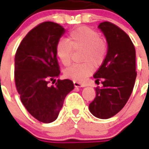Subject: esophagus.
Here are the masks:
<instances>
[{
    "mask_svg": "<svg viewBox=\"0 0 149 149\" xmlns=\"http://www.w3.org/2000/svg\"><path fill=\"white\" fill-rule=\"evenodd\" d=\"M73 84H74L75 87H78V88H81V87H85V85H83V84H81V83H79V82L74 81V82H73Z\"/></svg>",
    "mask_w": 149,
    "mask_h": 149,
    "instance_id": "esophagus-1",
    "label": "esophagus"
}]
</instances>
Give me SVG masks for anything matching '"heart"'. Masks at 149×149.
Returning a JSON list of instances; mask_svg holds the SVG:
<instances>
[{
    "label": "heart",
    "mask_w": 149,
    "mask_h": 149,
    "mask_svg": "<svg viewBox=\"0 0 149 149\" xmlns=\"http://www.w3.org/2000/svg\"><path fill=\"white\" fill-rule=\"evenodd\" d=\"M84 50L82 60L85 63L72 64L64 70L65 77L75 81H85L93 72V65L98 67L103 63L107 52L106 42L96 31L81 26L70 32L66 41L60 40L56 47V53L60 62L67 66L71 63L72 51Z\"/></svg>",
    "instance_id": "obj_1"
}]
</instances>
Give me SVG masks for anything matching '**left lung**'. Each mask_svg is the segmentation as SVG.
Segmentation results:
<instances>
[{
    "instance_id": "left-lung-1",
    "label": "left lung",
    "mask_w": 149,
    "mask_h": 149,
    "mask_svg": "<svg viewBox=\"0 0 149 149\" xmlns=\"http://www.w3.org/2000/svg\"><path fill=\"white\" fill-rule=\"evenodd\" d=\"M98 28L107 38V54L99 69L93 75L97 84L102 80V87H97L96 97L89 104L93 115L107 119L118 113L132 93L136 78V49L129 36L109 22Z\"/></svg>"
}]
</instances>
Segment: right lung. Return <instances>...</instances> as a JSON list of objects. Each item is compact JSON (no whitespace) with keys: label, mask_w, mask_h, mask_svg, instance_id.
Returning a JSON list of instances; mask_svg holds the SVG:
<instances>
[{"label":"right lung","mask_w":149,"mask_h":149,"mask_svg":"<svg viewBox=\"0 0 149 149\" xmlns=\"http://www.w3.org/2000/svg\"><path fill=\"white\" fill-rule=\"evenodd\" d=\"M64 32L52 22L39 24L22 39L15 55L14 79L21 101L34 118L45 123L56 119L68 93L74 89L68 79L48 85L60 76L56 47Z\"/></svg>","instance_id":"obj_1"}]
</instances>
